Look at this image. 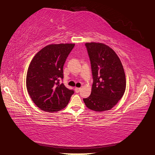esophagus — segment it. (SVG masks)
Here are the masks:
<instances>
[{
  "mask_svg": "<svg viewBox=\"0 0 155 155\" xmlns=\"http://www.w3.org/2000/svg\"><path fill=\"white\" fill-rule=\"evenodd\" d=\"M80 90H81L80 87H75V91L76 93H78L79 91H80Z\"/></svg>",
  "mask_w": 155,
  "mask_h": 155,
  "instance_id": "esophagus-1",
  "label": "esophagus"
}]
</instances>
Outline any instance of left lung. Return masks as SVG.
Instances as JSON below:
<instances>
[{
	"instance_id": "left-lung-1",
	"label": "left lung",
	"mask_w": 155,
	"mask_h": 155,
	"mask_svg": "<svg viewBox=\"0 0 155 155\" xmlns=\"http://www.w3.org/2000/svg\"><path fill=\"white\" fill-rule=\"evenodd\" d=\"M93 84L90 96L84 98L88 108L102 112L112 108L122 98L126 90V76L118 56L108 45L86 43Z\"/></svg>"
}]
</instances>
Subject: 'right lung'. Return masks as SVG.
I'll return each instance as SVG.
<instances>
[{"label":"right lung","mask_w":155,"mask_h":155,"mask_svg":"<svg viewBox=\"0 0 155 155\" xmlns=\"http://www.w3.org/2000/svg\"><path fill=\"white\" fill-rule=\"evenodd\" d=\"M75 44H51L34 56L27 74L26 86L31 100L43 111L58 112L64 108L72 94L59 80L64 78V65Z\"/></svg>","instance_id":"1"}]
</instances>
